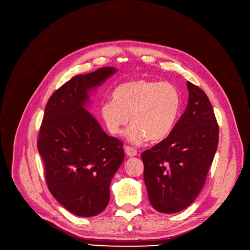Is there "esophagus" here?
<instances>
[{"label": "esophagus", "mask_w": 250, "mask_h": 250, "mask_svg": "<svg viewBox=\"0 0 250 250\" xmlns=\"http://www.w3.org/2000/svg\"><path fill=\"white\" fill-rule=\"evenodd\" d=\"M125 154L128 157H135V156H137V151L135 149H133V148L127 147V146L125 147Z\"/></svg>", "instance_id": "34e87169"}]
</instances>
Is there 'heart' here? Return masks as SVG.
<instances>
[{"label":"heart","mask_w":250,"mask_h":250,"mask_svg":"<svg viewBox=\"0 0 250 250\" xmlns=\"http://www.w3.org/2000/svg\"><path fill=\"white\" fill-rule=\"evenodd\" d=\"M111 97L101 105L100 114L112 135L124 133L129 117L134 125L126 139L133 145L148 139L159 142L171 133L180 108V94L173 84L138 79L118 85Z\"/></svg>","instance_id":"1"}]
</instances>
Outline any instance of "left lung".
I'll return each instance as SVG.
<instances>
[{"label": "left lung", "mask_w": 250, "mask_h": 250, "mask_svg": "<svg viewBox=\"0 0 250 250\" xmlns=\"http://www.w3.org/2000/svg\"><path fill=\"white\" fill-rule=\"evenodd\" d=\"M188 106L169 136L143 152L151 206L164 214L188 208L201 192L219 141V126L205 92L187 83Z\"/></svg>", "instance_id": "obj_1"}]
</instances>
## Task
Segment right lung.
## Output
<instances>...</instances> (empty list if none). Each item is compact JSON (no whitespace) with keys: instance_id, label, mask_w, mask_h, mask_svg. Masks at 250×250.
<instances>
[{"instance_id":"right-lung-1","label":"right lung","mask_w":250,"mask_h":250,"mask_svg":"<svg viewBox=\"0 0 250 250\" xmlns=\"http://www.w3.org/2000/svg\"><path fill=\"white\" fill-rule=\"evenodd\" d=\"M104 67L77 75L50 96L37 149L54 198L72 214L93 217L106 208L111 179L125 159L123 143L88 110L90 95L116 73Z\"/></svg>"}]
</instances>
